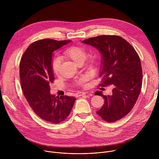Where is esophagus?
<instances>
[{"label": "esophagus", "instance_id": "esophagus-1", "mask_svg": "<svg viewBox=\"0 0 159 159\" xmlns=\"http://www.w3.org/2000/svg\"><path fill=\"white\" fill-rule=\"evenodd\" d=\"M85 94H86V93H84V92H79V93H76V94H75V97L78 98V97H80V96H84V95H85Z\"/></svg>", "mask_w": 159, "mask_h": 159}]
</instances>
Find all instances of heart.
<instances>
[{"mask_svg":"<svg viewBox=\"0 0 159 159\" xmlns=\"http://www.w3.org/2000/svg\"><path fill=\"white\" fill-rule=\"evenodd\" d=\"M63 56L66 58L70 60L75 64L83 63L87 58V54L84 48L80 47H71L66 49L63 53ZM96 65V60L94 58L89 59L88 61V66L89 69H93ZM52 69L55 74L58 75L60 68V60L56 58L53 59L52 63ZM85 81V79L82 78L78 81V84L81 85Z\"/></svg>","mask_w":159,"mask_h":159,"instance_id":"heart-1","label":"heart"}]
</instances>
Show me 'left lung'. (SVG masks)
I'll return each instance as SVG.
<instances>
[{
    "mask_svg": "<svg viewBox=\"0 0 159 159\" xmlns=\"http://www.w3.org/2000/svg\"><path fill=\"white\" fill-rule=\"evenodd\" d=\"M96 48L101 55L99 76L101 86L112 85V94L102 96L104 104L97 114L104 121L112 123L125 117L133 107L142 85V69L139 56L131 45L123 38L102 35L81 41Z\"/></svg>",
    "mask_w": 159,
    "mask_h": 159,
    "instance_id": "1",
    "label": "left lung"
}]
</instances>
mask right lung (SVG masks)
I'll use <instances>...</instances> for the list:
<instances>
[{"mask_svg": "<svg viewBox=\"0 0 159 159\" xmlns=\"http://www.w3.org/2000/svg\"><path fill=\"white\" fill-rule=\"evenodd\" d=\"M70 42L51 39L36 41L28 47L20 61L21 87L28 104L40 118L55 124L69 115L76 99L50 94V84L55 79L52 66L53 52Z\"/></svg>", "mask_w": 159, "mask_h": 159, "instance_id": "obj_1", "label": "right lung"}]
</instances>
